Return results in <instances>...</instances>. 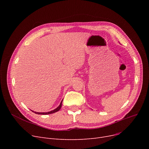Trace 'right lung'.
Returning a JSON list of instances; mask_svg holds the SVG:
<instances>
[{
	"mask_svg": "<svg viewBox=\"0 0 149 149\" xmlns=\"http://www.w3.org/2000/svg\"><path fill=\"white\" fill-rule=\"evenodd\" d=\"M62 101H63V100H62V101H61V103H60V105H59L56 109H54L53 111H50V112H34V111H31L34 112V113H36V114H38V115H48V114H51V113H55V112H58V111H60V109L61 107Z\"/></svg>",
	"mask_w": 149,
	"mask_h": 149,
	"instance_id": "right-lung-1",
	"label": "right lung"
}]
</instances>
